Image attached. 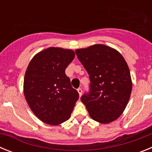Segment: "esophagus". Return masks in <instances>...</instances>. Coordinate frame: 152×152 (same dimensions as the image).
Listing matches in <instances>:
<instances>
[{"label": "esophagus", "instance_id": "1", "mask_svg": "<svg viewBox=\"0 0 152 152\" xmlns=\"http://www.w3.org/2000/svg\"><path fill=\"white\" fill-rule=\"evenodd\" d=\"M77 91H78V94H79V95H80V96H81V95H82V92H83L82 89H81V88H79L78 89H77Z\"/></svg>", "mask_w": 152, "mask_h": 152}]
</instances>
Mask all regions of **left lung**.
Instances as JSON below:
<instances>
[{
	"label": "left lung",
	"instance_id": "obj_1",
	"mask_svg": "<svg viewBox=\"0 0 152 152\" xmlns=\"http://www.w3.org/2000/svg\"><path fill=\"white\" fill-rule=\"evenodd\" d=\"M75 53L89 75V91L80 100L90 116L104 124L116 120L128 103L132 86L124 58L115 49L100 44L77 49Z\"/></svg>",
	"mask_w": 152,
	"mask_h": 152
}]
</instances>
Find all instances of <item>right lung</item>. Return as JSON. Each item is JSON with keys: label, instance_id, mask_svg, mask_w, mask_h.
<instances>
[{"label": "right lung", "instance_id": "right-lung-1", "mask_svg": "<svg viewBox=\"0 0 152 152\" xmlns=\"http://www.w3.org/2000/svg\"><path fill=\"white\" fill-rule=\"evenodd\" d=\"M75 58L69 49L50 47L35 56L24 77V95L40 120L58 125L68 120L78 100L65 69Z\"/></svg>", "mask_w": 152, "mask_h": 152}]
</instances>
